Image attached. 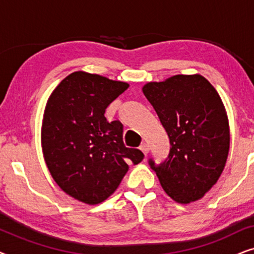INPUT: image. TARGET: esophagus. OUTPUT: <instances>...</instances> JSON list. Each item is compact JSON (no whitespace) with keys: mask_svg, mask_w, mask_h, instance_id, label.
<instances>
[{"mask_svg":"<svg viewBox=\"0 0 254 254\" xmlns=\"http://www.w3.org/2000/svg\"><path fill=\"white\" fill-rule=\"evenodd\" d=\"M140 149H141V151L143 152V154L147 156L148 155V152H149V145L147 144V143H142L141 145H140Z\"/></svg>","mask_w":254,"mask_h":254,"instance_id":"1","label":"esophagus"}]
</instances>
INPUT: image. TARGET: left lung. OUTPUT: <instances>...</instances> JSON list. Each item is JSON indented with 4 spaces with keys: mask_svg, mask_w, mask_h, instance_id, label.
Returning a JSON list of instances; mask_svg holds the SVG:
<instances>
[{
    "mask_svg": "<svg viewBox=\"0 0 254 254\" xmlns=\"http://www.w3.org/2000/svg\"><path fill=\"white\" fill-rule=\"evenodd\" d=\"M142 90L171 145L164 162L149 158V165L177 202L201 199L216 184L228 158L230 134L221 97L201 75H176Z\"/></svg>",
    "mask_w": 254,
    "mask_h": 254,
    "instance_id": "8db88e82",
    "label": "left lung"
}]
</instances>
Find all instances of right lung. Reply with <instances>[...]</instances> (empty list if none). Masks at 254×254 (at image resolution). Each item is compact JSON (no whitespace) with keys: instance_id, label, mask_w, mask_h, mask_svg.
<instances>
[{"instance_id":"right-lung-1","label":"right lung","mask_w":254,"mask_h":254,"mask_svg":"<svg viewBox=\"0 0 254 254\" xmlns=\"http://www.w3.org/2000/svg\"><path fill=\"white\" fill-rule=\"evenodd\" d=\"M127 83L76 71L52 92L44 113L41 145L45 162L62 190L84 203L97 204L118 189L128 163L144 155L127 148L124 125L105 118L107 106Z\"/></svg>"}]
</instances>
